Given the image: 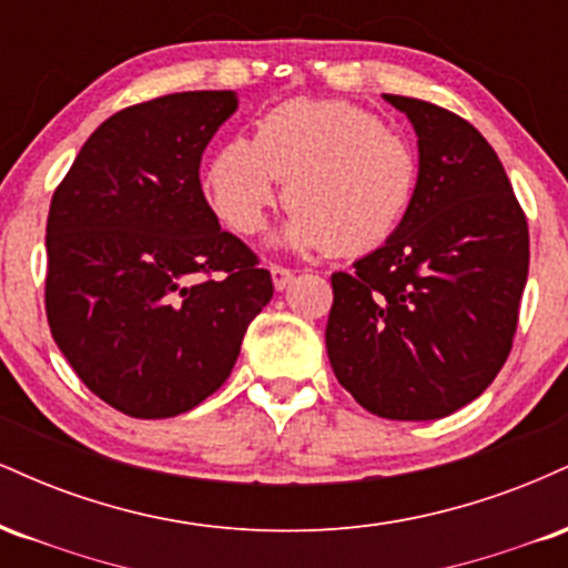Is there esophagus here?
Segmentation results:
<instances>
[{
  "mask_svg": "<svg viewBox=\"0 0 568 568\" xmlns=\"http://www.w3.org/2000/svg\"><path fill=\"white\" fill-rule=\"evenodd\" d=\"M270 272H272V283H275V288H277V291H283L285 285H288L291 280H293V272L288 270V266L272 264V266H270Z\"/></svg>",
  "mask_w": 568,
  "mask_h": 568,
  "instance_id": "esophagus-1",
  "label": "esophagus"
}]
</instances>
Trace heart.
<instances>
[{"mask_svg":"<svg viewBox=\"0 0 568 568\" xmlns=\"http://www.w3.org/2000/svg\"><path fill=\"white\" fill-rule=\"evenodd\" d=\"M283 181L291 211L275 243L368 253L397 232L419 186V154L406 133L347 101L293 98L266 112L256 139H232L205 171L213 213L237 234L264 230Z\"/></svg>","mask_w":568,"mask_h":568,"instance_id":"obj_1","label":"heart"}]
</instances>
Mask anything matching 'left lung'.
<instances>
[{
    "label": "left lung",
    "mask_w": 568,
    "mask_h": 568,
    "mask_svg": "<svg viewBox=\"0 0 568 568\" xmlns=\"http://www.w3.org/2000/svg\"><path fill=\"white\" fill-rule=\"evenodd\" d=\"M408 116L419 186L397 232L334 272L325 349L371 414L427 422L475 400L510 355L529 226L484 135L448 109L384 95Z\"/></svg>",
    "instance_id": "left-lung-1"
}]
</instances>
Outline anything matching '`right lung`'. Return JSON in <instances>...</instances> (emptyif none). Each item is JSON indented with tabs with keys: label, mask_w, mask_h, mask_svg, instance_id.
Returning a JSON list of instances; mask_svg holds the SVG:
<instances>
[{
	"label": "right lung",
	"mask_w": 568,
	"mask_h": 568,
	"mask_svg": "<svg viewBox=\"0 0 568 568\" xmlns=\"http://www.w3.org/2000/svg\"><path fill=\"white\" fill-rule=\"evenodd\" d=\"M234 112V90L122 109L84 141L50 202V334L90 393L135 419L216 393L275 291L200 186L202 152Z\"/></svg>",
	"instance_id": "1"
}]
</instances>
